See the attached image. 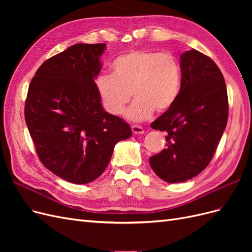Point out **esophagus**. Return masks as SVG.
I'll use <instances>...</instances> for the list:
<instances>
[{"mask_svg":"<svg viewBox=\"0 0 252 252\" xmlns=\"http://www.w3.org/2000/svg\"><path fill=\"white\" fill-rule=\"evenodd\" d=\"M131 130H132L133 134H143L145 132L144 128L141 127V126H138V125H132Z\"/></svg>","mask_w":252,"mask_h":252,"instance_id":"1","label":"esophagus"}]
</instances>
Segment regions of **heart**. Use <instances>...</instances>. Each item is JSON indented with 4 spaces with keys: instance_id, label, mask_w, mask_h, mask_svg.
Segmentation results:
<instances>
[{
    "instance_id": "obj_1",
    "label": "heart",
    "mask_w": 252,
    "mask_h": 252,
    "mask_svg": "<svg viewBox=\"0 0 252 252\" xmlns=\"http://www.w3.org/2000/svg\"><path fill=\"white\" fill-rule=\"evenodd\" d=\"M112 74L94 79L96 93L104 109L113 116L123 113L126 105L135 102L127 112L133 121L163 113L177 101L181 88V67L171 53L156 50H132L114 59Z\"/></svg>"
}]
</instances>
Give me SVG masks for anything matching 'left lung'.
I'll use <instances>...</instances> for the list:
<instances>
[{"label": "left lung", "instance_id": "8db88e82", "mask_svg": "<svg viewBox=\"0 0 252 252\" xmlns=\"http://www.w3.org/2000/svg\"><path fill=\"white\" fill-rule=\"evenodd\" d=\"M177 101L151 123L167 132L166 148L149 158L152 170L168 183L194 178L215 156L228 120L225 80L218 65L195 49L181 56Z\"/></svg>", "mask_w": 252, "mask_h": 252}]
</instances>
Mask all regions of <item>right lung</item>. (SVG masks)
Here are the masks:
<instances>
[{"mask_svg": "<svg viewBox=\"0 0 252 252\" xmlns=\"http://www.w3.org/2000/svg\"><path fill=\"white\" fill-rule=\"evenodd\" d=\"M106 44H75L39 67L28 88L25 121L42 164L63 180L87 184L107 167L114 145L131 136L106 112L94 79Z\"/></svg>", "mask_w": 252, "mask_h": 252, "instance_id": "1", "label": "right lung"}]
</instances>
